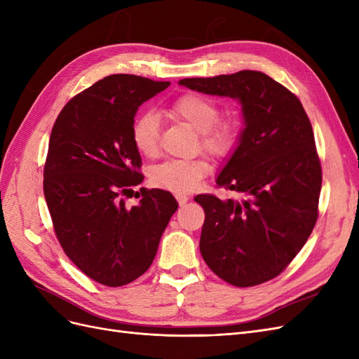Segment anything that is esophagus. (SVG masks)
I'll use <instances>...</instances> for the list:
<instances>
[{
    "label": "esophagus",
    "mask_w": 359,
    "mask_h": 359,
    "mask_svg": "<svg viewBox=\"0 0 359 359\" xmlns=\"http://www.w3.org/2000/svg\"><path fill=\"white\" fill-rule=\"evenodd\" d=\"M175 198H177L180 206H184V205H186V203L189 202V196H187V194H177Z\"/></svg>",
    "instance_id": "34e87169"
}]
</instances>
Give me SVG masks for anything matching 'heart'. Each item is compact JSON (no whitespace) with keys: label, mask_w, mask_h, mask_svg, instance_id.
<instances>
[{"label":"heart","mask_w":359,"mask_h":359,"mask_svg":"<svg viewBox=\"0 0 359 359\" xmlns=\"http://www.w3.org/2000/svg\"><path fill=\"white\" fill-rule=\"evenodd\" d=\"M169 114L187 123L201 135V147L215 157L229 154L236 142V124L232 119H219V106L199 94H184L169 107ZM132 140L137 153L156 157L160 149L158 118L153 112L140 114L132 126ZM210 172V163L202 157L190 160H166L149 170L154 186L175 193L196 189Z\"/></svg>","instance_id":"b5f03b06"}]
</instances>
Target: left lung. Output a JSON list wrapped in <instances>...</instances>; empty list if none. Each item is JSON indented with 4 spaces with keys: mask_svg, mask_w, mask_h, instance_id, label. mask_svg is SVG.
<instances>
[{
    "mask_svg": "<svg viewBox=\"0 0 359 359\" xmlns=\"http://www.w3.org/2000/svg\"><path fill=\"white\" fill-rule=\"evenodd\" d=\"M178 83L241 104L244 128L215 181L238 198H194L205 211L199 248L227 283H265L299 253L318 220L322 169L310 119L298 97L262 72Z\"/></svg>",
    "mask_w": 359,
    "mask_h": 359,
    "instance_id": "obj_1",
    "label": "left lung"
}]
</instances>
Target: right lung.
Segmentation results:
<instances>
[{"instance_id": "obj_1", "label": "right lung", "mask_w": 359, "mask_h": 359, "mask_svg": "<svg viewBox=\"0 0 359 359\" xmlns=\"http://www.w3.org/2000/svg\"><path fill=\"white\" fill-rule=\"evenodd\" d=\"M170 82L111 74L62 107L52 127L43 191L58 241L83 274L104 286L132 283L153 264L178 202L142 182L132 126L139 106Z\"/></svg>"}]
</instances>
